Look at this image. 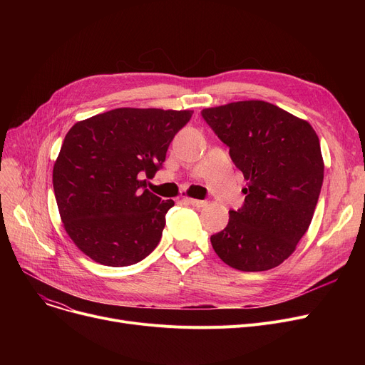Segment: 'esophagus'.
<instances>
[{
    "label": "esophagus",
    "instance_id": "esophagus-1",
    "mask_svg": "<svg viewBox=\"0 0 365 365\" xmlns=\"http://www.w3.org/2000/svg\"><path fill=\"white\" fill-rule=\"evenodd\" d=\"M189 204H192L194 207H198V208H202V207H207L208 205V201L205 200H194V198H187L186 200Z\"/></svg>",
    "mask_w": 365,
    "mask_h": 365
}]
</instances>
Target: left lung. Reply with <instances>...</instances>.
Here are the masks:
<instances>
[{"label":"left lung","instance_id":"obj_1","mask_svg":"<svg viewBox=\"0 0 365 365\" xmlns=\"http://www.w3.org/2000/svg\"><path fill=\"white\" fill-rule=\"evenodd\" d=\"M201 115L247 180L244 204L229 210L226 227L210 241L234 269H272L294 252L315 212L324 179L317 133L262 101L207 108Z\"/></svg>","mask_w":365,"mask_h":365}]
</instances>
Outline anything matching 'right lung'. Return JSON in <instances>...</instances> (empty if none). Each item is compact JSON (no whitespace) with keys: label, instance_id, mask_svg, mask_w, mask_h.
Segmentation results:
<instances>
[{"label":"right lung","instance_id":"obj_1","mask_svg":"<svg viewBox=\"0 0 365 365\" xmlns=\"http://www.w3.org/2000/svg\"><path fill=\"white\" fill-rule=\"evenodd\" d=\"M192 110L118 108L76 123L53 168L56 202L80 250L106 266L143 260L175 205L146 189Z\"/></svg>","mask_w":365,"mask_h":365}]
</instances>
